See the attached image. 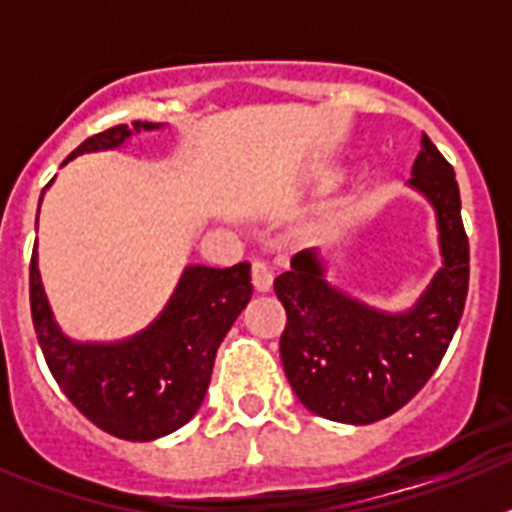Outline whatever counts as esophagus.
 Instances as JSON below:
<instances>
[{
    "instance_id": "obj_1",
    "label": "esophagus",
    "mask_w": 512,
    "mask_h": 512,
    "mask_svg": "<svg viewBox=\"0 0 512 512\" xmlns=\"http://www.w3.org/2000/svg\"><path fill=\"white\" fill-rule=\"evenodd\" d=\"M251 282L256 292H269L271 289V271L266 269L264 261H253L251 264Z\"/></svg>"
}]
</instances>
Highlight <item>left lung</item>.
I'll list each match as a JSON object with an SVG mask.
<instances>
[{
  "mask_svg": "<svg viewBox=\"0 0 512 512\" xmlns=\"http://www.w3.org/2000/svg\"><path fill=\"white\" fill-rule=\"evenodd\" d=\"M415 189L436 207L443 269L415 310L384 315L325 282L318 251H300L274 279L287 325L279 338L284 374L307 410L338 423L390 418L433 377L456 333L469 292V238L451 164L423 133Z\"/></svg>",
  "mask_w": 512,
  "mask_h": 512,
  "instance_id": "left-lung-1",
  "label": "left lung"
}]
</instances>
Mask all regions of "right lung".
Segmentation results:
<instances>
[{"label":"right lung","mask_w":512,"mask_h":512,"mask_svg":"<svg viewBox=\"0 0 512 512\" xmlns=\"http://www.w3.org/2000/svg\"><path fill=\"white\" fill-rule=\"evenodd\" d=\"M153 128V122L107 128L84 140L66 161L84 151L115 148L133 130ZM251 292L246 261L230 269L189 266L164 315L146 333L115 346H79L53 323L35 251L30 259V310L45 364L84 418L125 441L166 436L200 410L217 346Z\"/></svg>","instance_id":"obj_1"}]
</instances>
